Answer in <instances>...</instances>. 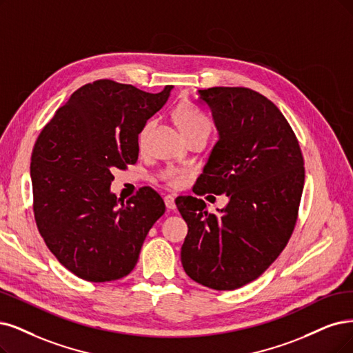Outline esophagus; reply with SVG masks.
Returning <instances> with one entry per match:
<instances>
[{
  "mask_svg": "<svg viewBox=\"0 0 353 353\" xmlns=\"http://www.w3.org/2000/svg\"><path fill=\"white\" fill-rule=\"evenodd\" d=\"M174 199H176L174 194H165V196H164V202H165V206L168 208V210H174V208H176Z\"/></svg>",
  "mask_w": 353,
  "mask_h": 353,
  "instance_id": "esophagus-1",
  "label": "esophagus"
}]
</instances>
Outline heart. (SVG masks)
I'll list each match as a JSON object with an SVG mask.
<instances>
[{
    "mask_svg": "<svg viewBox=\"0 0 353 353\" xmlns=\"http://www.w3.org/2000/svg\"><path fill=\"white\" fill-rule=\"evenodd\" d=\"M176 121L181 129V132L186 135V138L192 134H198V132H211V121L199 108L194 106L192 103H181L180 106L176 109ZM154 126V121L150 119L145 123L142 125L139 134H138V143L142 148L145 145V142L151 134V129ZM161 179L165 181V183L172 185V186H179L183 183V180L186 179V173L180 172V170L174 168H167L161 173Z\"/></svg>",
    "mask_w": 353,
    "mask_h": 353,
    "instance_id": "b5f03b06",
    "label": "heart"
}]
</instances>
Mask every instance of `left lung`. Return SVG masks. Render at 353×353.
<instances>
[{
  "label": "left lung",
  "instance_id": "1",
  "mask_svg": "<svg viewBox=\"0 0 353 353\" xmlns=\"http://www.w3.org/2000/svg\"><path fill=\"white\" fill-rule=\"evenodd\" d=\"M219 139L193 192L227 194L219 215L193 196H179L188 223L181 265L208 288L232 291L254 279L288 244L304 189L301 147L281 110L245 87L199 90Z\"/></svg>",
  "mask_w": 353,
  "mask_h": 353
}]
</instances>
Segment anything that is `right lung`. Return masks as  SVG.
Segmentation results:
<instances>
[{
  "label": "right lung",
  "mask_w": 353,
  "mask_h": 353,
  "mask_svg": "<svg viewBox=\"0 0 353 353\" xmlns=\"http://www.w3.org/2000/svg\"><path fill=\"white\" fill-rule=\"evenodd\" d=\"M97 80L78 88L39 134L32 152L33 212L58 262L88 282L126 276L154 223L165 212L154 189L126 203L110 193L114 168L138 160V134L170 96Z\"/></svg>",
  "instance_id": "obj_1"
}]
</instances>
